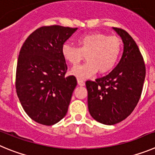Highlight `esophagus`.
<instances>
[{"mask_svg": "<svg viewBox=\"0 0 155 155\" xmlns=\"http://www.w3.org/2000/svg\"><path fill=\"white\" fill-rule=\"evenodd\" d=\"M77 83H78V85H79V86H85L84 81L82 80V79H77Z\"/></svg>", "mask_w": 155, "mask_h": 155, "instance_id": "34e87169", "label": "esophagus"}]
</instances>
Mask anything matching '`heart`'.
I'll use <instances>...</instances> for the list:
<instances>
[{"label": "heart", "mask_w": 155, "mask_h": 155, "mask_svg": "<svg viewBox=\"0 0 155 155\" xmlns=\"http://www.w3.org/2000/svg\"><path fill=\"white\" fill-rule=\"evenodd\" d=\"M78 48L64 44L62 54L69 63L76 65L86 55V62L75 66L71 74L79 79H88L99 70L100 73L110 71L117 62L121 51V41L116 36H107L103 33H90L77 39Z\"/></svg>", "instance_id": "1"}]
</instances>
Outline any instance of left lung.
<instances>
[{
  "label": "left lung",
  "instance_id": "left-lung-1",
  "mask_svg": "<svg viewBox=\"0 0 155 155\" xmlns=\"http://www.w3.org/2000/svg\"><path fill=\"white\" fill-rule=\"evenodd\" d=\"M124 44L122 57L108 75L86 81L88 109L92 117L106 125L126 119L140 100L145 79V65L138 47L123 29L113 28Z\"/></svg>",
  "mask_w": 155,
  "mask_h": 155
}]
</instances>
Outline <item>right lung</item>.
Segmentation results:
<instances>
[{
	"mask_svg": "<svg viewBox=\"0 0 155 155\" xmlns=\"http://www.w3.org/2000/svg\"><path fill=\"white\" fill-rule=\"evenodd\" d=\"M77 28L44 26L28 37L19 52L16 92L31 119L46 126L66 115L77 81L65 77L67 70L62 47Z\"/></svg>",
	"mask_w": 155,
	"mask_h": 155,
	"instance_id": "obj_1",
	"label": "right lung"
}]
</instances>
